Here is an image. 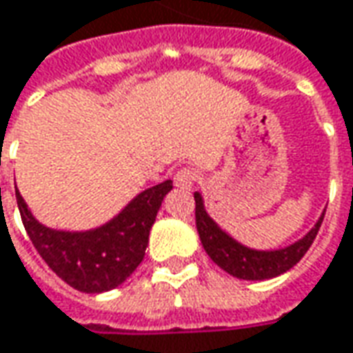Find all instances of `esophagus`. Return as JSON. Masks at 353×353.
Instances as JSON below:
<instances>
[{"label": "esophagus", "mask_w": 353, "mask_h": 353, "mask_svg": "<svg viewBox=\"0 0 353 353\" xmlns=\"http://www.w3.org/2000/svg\"><path fill=\"white\" fill-rule=\"evenodd\" d=\"M195 179H196L195 170H191V168H181L176 176H174V183H176L179 189H191L193 183H195Z\"/></svg>", "instance_id": "obj_1"}]
</instances>
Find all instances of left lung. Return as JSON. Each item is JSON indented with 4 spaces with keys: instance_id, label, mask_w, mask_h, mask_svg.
I'll list each match as a JSON object with an SVG mask.
<instances>
[{
    "instance_id": "obj_1",
    "label": "left lung",
    "mask_w": 353,
    "mask_h": 353,
    "mask_svg": "<svg viewBox=\"0 0 353 353\" xmlns=\"http://www.w3.org/2000/svg\"><path fill=\"white\" fill-rule=\"evenodd\" d=\"M323 218H325V212L321 214L317 224L301 239H297L296 243L282 247V249L261 251V249H251V247L239 243L228 232H224L212 218L208 216L203 195L199 191L195 193L196 232H199L201 243L205 247L207 255L222 270H226L228 274L241 278V280H268V278L280 276L292 267H296L301 257L307 253L313 239L317 237Z\"/></svg>"
}]
</instances>
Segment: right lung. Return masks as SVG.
Listing matches in <instances>:
<instances>
[{"mask_svg": "<svg viewBox=\"0 0 353 353\" xmlns=\"http://www.w3.org/2000/svg\"><path fill=\"white\" fill-rule=\"evenodd\" d=\"M172 179L148 187L119 214L85 232L54 230L40 224L15 187L17 205L32 245L63 282L85 294H102L123 284L145 259L148 234Z\"/></svg>", "mask_w": 353, "mask_h": 353, "instance_id": "add662e5", "label": "right lung"}]
</instances>
